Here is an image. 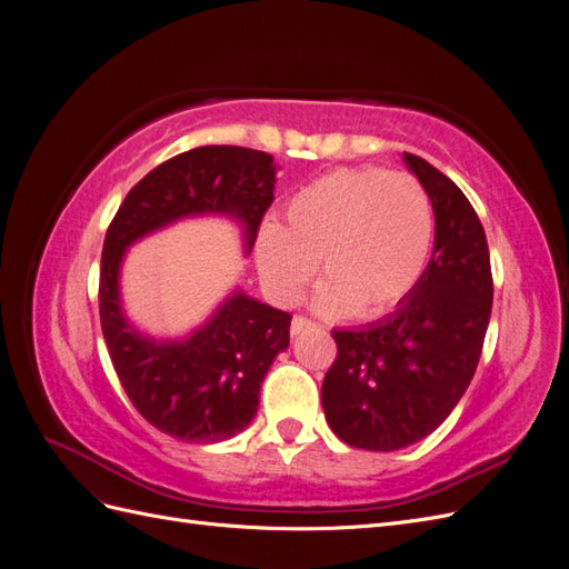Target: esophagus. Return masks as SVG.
I'll list each match as a JSON object with an SVG mask.
<instances>
[{
  "label": "esophagus",
  "instance_id": "esophagus-1",
  "mask_svg": "<svg viewBox=\"0 0 569 569\" xmlns=\"http://www.w3.org/2000/svg\"><path fill=\"white\" fill-rule=\"evenodd\" d=\"M311 327H316V322H313V320H308V318H303V316H295V318H291L289 332L297 337V335H301L303 330H311Z\"/></svg>",
  "mask_w": 569,
  "mask_h": 569
}]
</instances>
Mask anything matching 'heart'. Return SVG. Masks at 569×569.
Segmentation results:
<instances>
[{
  "label": "heart",
  "instance_id": "1",
  "mask_svg": "<svg viewBox=\"0 0 569 569\" xmlns=\"http://www.w3.org/2000/svg\"><path fill=\"white\" fill-rule=\"evenodd\" d=\"M435 247V209L408 173L343 168L291 194L282 226L258 232L256 263L270 295L295 303L316 274V311L375 320L418 287Z\"/></svg>",
  "mask_w": 569,
  "mask_h": 569
}]
</instances>
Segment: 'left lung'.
<instances>
[{"label": "left lung", "instance_id": "obj_1", "mask_svg": "<svg viewBox=\"0 0 569 569\" xmlns=\"http://www.w3.org/2000/svg\"><path fill=\"white\" fill-rule=\"evenodd\" d=\"M435 209V251L396 311L335 330L337 358L322 380L332 432L353 449L399 451L451 416L477 370L493 280L485 228L460 187L403 153Z\"/></svg>", "mask_w": 569, "mask_h": 569}]
</instances>
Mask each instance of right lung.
Instances as JSON below:
<instances>
[{
  "label": "right lung",
  "mask_w": 569,
  "mask_h": 569,
  "mask_svg": "<svg viewBox=\"0 0 569 569\" xmlns=\"http://www.w3.org/2000/svg\"><path fill=\"white\" fill-rule=\"evenodd\" d=\"M274 163L247 147H197L137 182L107 230L99 318L111 363L140 416L163 435L192 443L226 441L253 420L272 360L289 347L291 316L232 291L184 339L134 330L120 303V263L130 244L192 216H230L251 251L274 194Z\"/></svg>",
  "instance_id": "obj_1"
}]
</instances>
